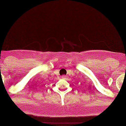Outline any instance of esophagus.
I'll list each match as a JSON object with an SVG mask.
<instances>
[{"mask_svg":"<svg viewBox=\"0 0 126 126\" xmlns=\"http://www.w3.org/2000/svg\"><path fill=\"white\" fill-rule=\"evenodd\" d=\"M62 78L63 79H67V76H65V75H62Z\"/></svg>","mask_w":126,"mask_h":126,"instance_id":"obj_1","label":"esophagus"}]
</instances>
